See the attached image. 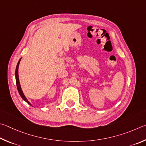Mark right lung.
<instances>
[{
    "label": "right lung",
    "mask_w": 146,
    "mask_h": 146,
    "mask_svg": "<svg viewBox=\"0 0 146 146\" xmlns=\"http://www.w3.org/2000/svg\"><path fill=\"white\" fill-rule=\"evenodd\" d=\"M22 58H20L19 62H18L17 65V67H16V70H15V79H16V84H17V89H18V91H19V93L20 94V96L21 98H22V99L24 101H25L27 103H28L29 104V105L33 106L31 104L30 102L28 101V99L25 98V96L24 95V92H23V91L22 90V88H21V86H20V81H19V64H20V61L21 60Z\"/></svg>",
    "instance_id": "add662e5"
}]
</instances>
